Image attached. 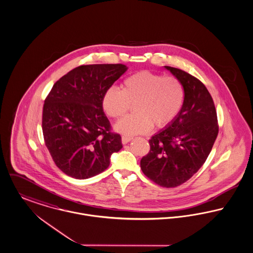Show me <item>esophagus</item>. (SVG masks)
Instances as JSON below:
<instances>
[{"label":"esophagus","mask_w":253,"mask_h":253,"mask_svg":"<svg viewBox=\"0 0 253 253\" xmlns=\"http://www.w3.org/2000/svg\"><path fill=\"white\" fill-rule=\"evenodd\" d=\"M132 138H133L132 136H122L121 140H122V143H123V144H127L129 141L132 140Z\"/></svg>","instance_id":"34e87169"}]
</instances>
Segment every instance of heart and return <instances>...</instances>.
<instances>
[{
  "instance_id": "obj_1",
  "label": "heart",
  "mask_w": 253,
  "mask_h": 253,
  "mask_svg": "<svg viewBox=\"0 0 253 253\" xmlns=\"http://www.w3.org/2000/svg\"><path fill=\"white\" fill-rule=\"evenodd\" d=\"M183 102L184 88L178 79L142 70L124 79L121 90L109 87L103 94L102 107L109 117L120 118L134 105L135 114L119 120L115 129L125 136H135L150 132L153 125L168 126Z\"/></svg>"
}]
</instances>
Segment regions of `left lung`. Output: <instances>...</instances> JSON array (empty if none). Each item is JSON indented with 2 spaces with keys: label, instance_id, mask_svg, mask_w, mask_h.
Instances as JSON below:
<instances>
[{
  "label": "left lung",
  "instance_id": "obj_1",
  "mask_svg": "<svg viewBox=\"0 0 253 253\" xmlns=\"http://www.w3.org/2000/svg\"><path fill=\"white\" fill-rule=\"evenodd\" d=\"M184 88L183 106L171 123L149 139L150 151L140 160L142 172L159 186L174 188L188 181L205 163L218 133L214 101L191 74L165 66Z\"/></svg>",
  "mask_w": 253,
  "mask_h": 253
}]
</instances>
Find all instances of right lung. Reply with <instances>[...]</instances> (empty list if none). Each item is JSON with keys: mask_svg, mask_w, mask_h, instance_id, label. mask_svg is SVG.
Wrapping results in <instances>:
<instances>
[{"mask_svg": "<svg viewBox=\"0 0 253 253\" xmlns=\"http://www.w3.org/2000/svg\"><path fill=\"white\" fill-rule=\"evenodd\" d=\"M127 69L120 63L81 65L57 81L45 99V144L65 174L76 179L99 174L122 148L120 135L111 132L102 97Z\"/></svg>", "mask_w": 253, "mask_h": 253, "instance_id": "obj_1", "label": "right lung"}]
</instances>
